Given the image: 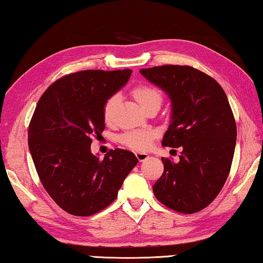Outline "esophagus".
Segmentation results:
<instances>
[{
	"instance_id": "34e87169",
	"label": "esophagus",
	"mask_w": 263,
	"mask_h": 263,
	"mask_svg": "<svg viewBox=\"0 0 263 263\" xmlns=\"http://www.w3.org/2000/svg\"><path fill=\"white\" fill-rule=\"evenodd\" d=\"M135 156H136V158L140 160V162H143V160H145V159H148V158H149V155H148V154H145V153H140V151H136V153H135Z\"/></svg>"
}]
</instances>
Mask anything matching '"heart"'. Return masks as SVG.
Wrapping results in <instances>:
<instances>
[{
  "mask_svg": "<svg viewBox=\"0 0 263 263\" xmlns=\"http://www.w3.org/2000/svg\"><path fill=\"white\" fill-rule=\"evenodd\" d=\"M132 93L134 96L137 103H139L144 109L148 107L150 104L155 101H160L162 103V92L157 87L149 84V83H140L136 86L133 87ZM119 103V96L112 95L108 97L103 106V118L104 121L110 124L114 120L115 109ZM156 137V132L153 129H140V130H128L119 137V141L123 145L128 146L133 150L144 151L150 148L151 143Z\"/></svg>",
  "mask_w": 263,
  "mask_h": 263,
  "instance_id": "b5f03b06",
  "label": "heart"
}]
</instances>
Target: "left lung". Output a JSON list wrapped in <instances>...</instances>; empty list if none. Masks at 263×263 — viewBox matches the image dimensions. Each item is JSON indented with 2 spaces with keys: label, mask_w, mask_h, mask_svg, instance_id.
Masks as SVG:
<instances>
[{
  "label": "left lung",
  "mask_w": 263,
  "mask_h": 263,
  "mask_svg": "<svg viewBox=\"0 0 263 263\" xmlns=\"http://www.w3.org/2000/svg\"><path fill=\"white\" fill-rule=\"evenodd\" d=\"M141 73L172 100L162 144L182 150L178 163L162 158L164 173L154 194L178 213H197L216 199L231 170L237 124L228 97L213 77L190 66L165 64Z\"/></svg>",
  "instance_id": "left-lung-1"
}]
</instances>
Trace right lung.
Returning a JSON list of instances; mask_svg holds the SVG:
<instances>
[{
    "label": "right lung",
    "instance_id": "1",
    "mask_svg": "<svg viewBox=\"0 0 263 263\" xmlns=\"http://www.w3.org/2000/svg\"><path fill=\"white\" fill-rule=\"evenodd\" d=\"M124 70H82L59 78L44 92L29 124V148L46 192L75 216L104 210L135 165L128 150H109L104 159L91 154L92 137L105 129L106 99L126 84Z\"/></svg>",
    "mask_w": 263,
    "mask_h": 263
}]
</instances>
